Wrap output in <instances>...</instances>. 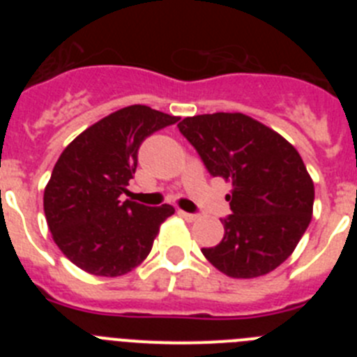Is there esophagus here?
<instances>
[{"label": "esophagus", "mask_w": 357, "mask_h": 357, "mask_svg": "<svg viewBox=\"0 0 357 357\" xmlns=\"http://www.w3.org/2000/svg\"><path fill=\"white\" fill-rule=\"evenodd\" d=\"M178 214H181L184 220H188V222H195L198 218V214H193V213H185V211H178Z\"/></svg>", "instance_id": "esophagus-1"}]
</instances>
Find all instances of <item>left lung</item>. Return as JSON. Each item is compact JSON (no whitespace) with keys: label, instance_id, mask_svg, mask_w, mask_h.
<instances>
[{"label":"left lung","instance_id":"8db88e82","mask_svg":"<svg viewBox=\"0 0 357 357\" xmlns=\"http://www.w3.org/2000/svg\"><path fill=\"white\" fill-rule=\"evenodd\" d=\"M178 130L211 176L230 182L225 234L202 248L213 266L254 279L288 259L313 216L314 185L298 151L275 130L241 112L184 118Z\"/></svg>","mask_w":357,"mask_h":357}]
</instances>
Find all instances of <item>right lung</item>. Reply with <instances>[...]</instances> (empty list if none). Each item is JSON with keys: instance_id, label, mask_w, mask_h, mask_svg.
<instances>
[{"instance_id": "1", "label": "right lung", "mask_w": 357, "mask_h": 357, "mask_svg": "<svg viewBox=\"0 0 357 357\" xmlns=\"http://www.w3.org/2000/svg\"><path fill=\"white\" fill-rule=\"evenodd\" d=\"M178 119L146 105L125 107L61 153L44 189V214L56 247L84 272L125 275L150 254L160 223L175 209L121 198L130 195L127 185L143 141Z\"/></svg>"}]
</instances>
